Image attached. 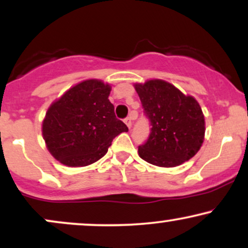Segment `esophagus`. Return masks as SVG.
<instances>
[{
	"label": "esophagus",
	"mask_w": 248,
	"mask_h": 248,
	"mask_svg": "<svg viewBox=\"0 0 248 248\" xmlns=\"http://www.w3.org/2000/svg\"><path fill=\"white\" fill-rule=\"evenodd\" d=\"M135 115H129L128 116V118H126L124 119V124H127V127L129 128L130 129V127H132V124H133V120H135Z\"/></svg>",
	"instance_id": "esophagus-1"
}]
</instances>
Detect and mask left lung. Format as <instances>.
Instances as JSON below:
<instances>
[{"label": "left lung", "mask_w": 248, "mask_h": 248, "mask_svg": "<svg viewBox=\"0 0 248 248\" xmlns=\"http://www.w3.org/2000/svg\"><path fill=\"white\" fill-rule=\"evenodd\" d=\"M135 90L152 126L147 141L139 146L142 160L154 166L171 168L193 157L202 147L205 133L198 102L158 79L136 84Z\"/></svg>", "instance_id": "obj_1"}]
</instances>
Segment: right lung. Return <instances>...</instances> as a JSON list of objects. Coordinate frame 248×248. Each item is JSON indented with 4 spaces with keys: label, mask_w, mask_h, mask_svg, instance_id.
I'll use <instances>...</instances> for the list:
<instances>
[{
    "label": "right lung",
    "mask_w": 248,
    "mask_h": 248,
    "mask_svg": "<svg viewBox=\"0 0 248 248\" xmlns=\"http://www.w3.org/2000/svg\"><path fill=\"white\" fill-rule=\"evenodd\" d=\"M109 92V85L92 79L70 88L51 105L43 121V138L56 160L69 167L94 163L115 136L128 132L116 119Z\"/></svg>",
    "instance_id": "obj_1"
}]
</instances>
